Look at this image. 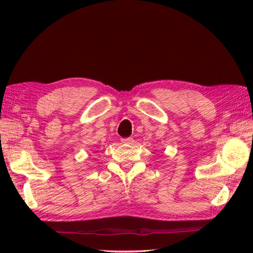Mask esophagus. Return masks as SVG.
I'll return each instance as SVG.
<instances>
[{
	"mask_svg": "<svg viewBox=\"0 0 253 253\" xmlns=\"http://www.w3.org/2000/svg\"><path fill=\"white\" fill-rule=\"evenodd\" d=\"M122 142L123 143H131V142H133V139L132 138H124V139H122Z\"/></svg>",
	"mask_w": 253,
	"mask_h": 253,
	"instance_id": "esophagus-1",
	"label": "esophagus"
}]
</instances>
